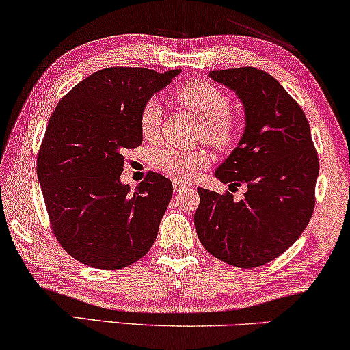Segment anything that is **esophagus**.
<instances>
[{"instance_id":"1","label":"esophagus","mask_w":350,"mask_h":350,"mask_svg":"<svg viewBox=\"0 0 350 350\" xmlns=\"http://www.w3.org/2000/svg\"><path fill=\"white\" fill-rule=\"evenodd\" d=\"M189 185L185 183V181H180V180H174V189L176 191V193H181V191L188 189Z\"/></svg>"}]
</instances>
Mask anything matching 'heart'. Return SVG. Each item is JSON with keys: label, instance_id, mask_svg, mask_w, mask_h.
Masks as SVG:
<instances>
[{"label": "heart", "instance_id": "heart-1", "mask_svg": "<svg viewBox=\"0 0 350 350\" xmlns=\"http://www.w3.org/2000/svg\"><path fill=\"white\" fill-rule=\"evenodd\" d=\"M178 102L193 111L202 121L204 140L210 145L223 148L236 137V119L229 114L231 103L228 95L205 81L194 79L175 90ZM162 107L156 98L148 100L140 111V132L146 140H154L159 133ZM208 164L202 151L180 150L175 146H162L152 152V165L162 174L175 178H193Z\"/></svg>", "mask_w": 350, "mask_h": 350}]
</instances>
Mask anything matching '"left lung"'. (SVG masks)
<instances>
[{"label":"left lung","instance_id":"8db88e82","mask_svg":"<svg viewBox=\"0 0 350 350\" xmlns=\"http://www.w3.org/2000/svg\"><path fill=\"white\" fill-rule=\"evenodd\" d=\"M208 76L236 92L245 113L241 140L215 176L247 185V193L236 202L231 193L198 188L196 232L218 260L256 267L280 256L308 226L319 157L303 109L275 78L252 66Z\"/></svg>","mask_w":350,"mask_h":350}]
</instances>
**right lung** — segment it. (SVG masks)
Listing matches in <instances>:
<instances>
[{"mask_svg": "<svg viewBox=\"0 0 350 350\" xmlns=\"http://www.w3.org/2000/svg\"><path fill=\"white\" fill-rule=\"evenodd\" d=\"M181 70L113 66L60 100L38 154V180L57 241L75 260L121 269L156 241L174 186L150 172L135 191L121 181L124 152L142 145L140 111Z\"/></svg>", "mask_w": 350, "mask_h": 350, "instance_id": "1", "label": "right lung"}]
</instances>
